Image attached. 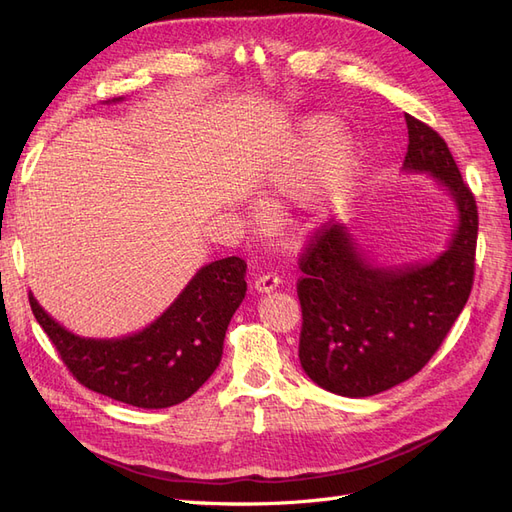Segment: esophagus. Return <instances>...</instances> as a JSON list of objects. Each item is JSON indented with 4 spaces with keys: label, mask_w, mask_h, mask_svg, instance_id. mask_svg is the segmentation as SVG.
<instances>
[{
    "label": "esophagus",
    "mask_w": 512,
    "mask_h": 512,
    "mask_svg": "<svg viewBox=\"0 0 512 512\" xmlns=\"http://www.w3.org/2000/svg\"><path fill=\"white\" fill-rule=\"evenodd\" d=\"M280 284H282V280L275 273H262L260 277H256L254 288L258 292H273L275 288H280Z\"/></svg>",
    "instance_id": "34e87169"
}]
</instances>
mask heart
<instances>
[{"label": "heart", "instance_id": "heart-1", "mask_svg": "<svg viewBox=\"0 0 512 512\" xmlns=\"http://www.w3.org/2000/svg\"><path fill=\"white\" fill-rule=\"evenodd\" d=\"M361 170V145L356 136L337 128L327 113L307 115L277 156L262 168L260 190L269 200H297L316 215L342 207Z\"/></svg>", "mask_w": 512, "mask_h": 512}]
</instances>
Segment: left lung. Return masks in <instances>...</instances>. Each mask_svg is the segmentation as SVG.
<instances>
[{"label": "left lung", "mask_w": 512, "mask_h": 512, "mask_svg": "<svg viewBox=\"0 0 512 512\" xmlns=\"http://www.w3.org/2000/svg\"><path fill=\"white\" fill-rule=\"evenodd\" d=\"M404 173L427 175L451 196L455 226L444 252L423 262L380 265L354 228L329 224L301 258L299 359L324 391L369 397L421 371L468 303L478 211L444 138L406 115Z\"/></svg>", "instance_id": "8db88e82"}]
</instances>
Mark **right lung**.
Returning a JSON list of instances; mask_svg holds the SVG:
<instances>
[{"mask_svg":"<svg viewBox=\"0 0 512 512\" xmlns=\"http://www.w3.org/2000/svg\"><path fill=\"white\" fill-rule=\"evenodd\" d=\"M245 269L237 256L200 267L156 320L123 337H81L46 314L32 292L29 305L83 386L123 404L160 410L192 397L218 369L230 318L245 299Z\"/></svg>","mask_w":512,"mask_h":512,"instance_id":"right-lung-1","label":"right lung"}]
</instances>
